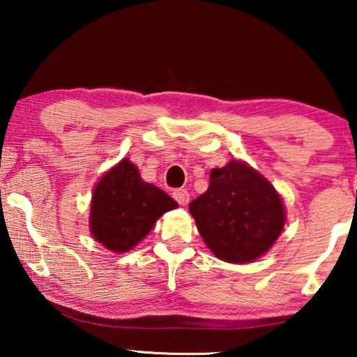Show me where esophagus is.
I'll use <instances>...</instances> for the list:
<instances>
[{"label": "esophagus", "mask_w": 357, "mask_h": 357, "mask_svg": "<svg viewBox=\"0 0 357 357\" xmlns=\"http://www.w3.org/2000/svg\"><path fill=\"white\" fill-rule=\"evenodd\" d=\"M172 195H174V198L177 199V202H178L180 204H188V202H190V193H188L185 188L174 190Z\"/></svg>", "instance_id": "34e87169"}]
</instances>
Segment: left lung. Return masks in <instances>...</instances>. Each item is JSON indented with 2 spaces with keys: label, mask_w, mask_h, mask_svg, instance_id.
<instances>
[{
  "label": "left lung",
  "mask_w": 357,
  "mask_h": 357,
  "mask_svg": "<svg viewBox=\"0 0 357 357\" xmlns=\"http://www.w3.org/2000/svg\"><path fill=\"white\" fill-rule=\"evenodd\" d=\"M190 213L206 245L229 263L257 260L284 227L280 195L241 160L213 170L208 190L190 203Z\"/></svg>",
  "instance_id": "left-lung-1"
}]
</instances>
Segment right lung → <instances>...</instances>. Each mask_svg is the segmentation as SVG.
Masks as SVG:
<instances>
[{
	"mask_svg": "<svg viewBox=\"0 0 357 357\" xmlns=\"http://www.w3.org/2000/svg\"><path fill=\"white\" fill-rule=\"evenodd\" d=\"M175 199L139 177L128 159L110 169L92 193L91 232L114 252H128L148 236L164 213L177 208Z\"/></svg>",
	"mask_w": 357,
	"mask_h": 357,
	"instance_id": "obj_1",
	"label": "right lung"
}]
</instances>
